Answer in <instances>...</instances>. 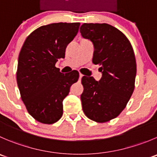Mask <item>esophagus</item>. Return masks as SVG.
<instances>
[{"instance_id":"34e87169","label":"esophagus","mask_w":157,"mask_h":157,"mask_svg":"<svg viewBox=\"0 0 157 157\" xmlns=\"http://www.w3.org/2000/svg\"><path fill=\"white\" fill-rule=\"evenodd\" d=\"M83 74H80V79H81L82 78V77H83Z\"/></svg>"}]
</instances>
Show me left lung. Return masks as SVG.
Listing matches in <instances>:
<instances>
[{
    "mask_svg": "<svg viewBox=\"0 0 157 157\" xmlns=\"http://www.w3.org/2000/svg\"><path fill=\"white\" fill-rule=\"evenodd\" d=\"M83 38L94 44L93 63L99 64L102 77H82L80 96L85 115L97 123H105L120 115L135 88L136 63L133 49L127 36L107 24H83Z\"/></svg>",
    "mask_w": 157,
    "mask_h": 157,
    "instance_id": "8db88e82",
    "label": "left lung"
}]
</instances>
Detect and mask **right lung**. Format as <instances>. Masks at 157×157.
<instances>
[{"mask_svg": "<svg viewBox=\"0 0 157 157\" xmlns=\"http://www.w3.org/2000/svg\"><path fill=\"white\" fill-rule=\"evenodd\" d=\"M80 23H54L33 30L21 48L17 83L27 112L36 121L53 124L63 115V100L79 72L62 74L55 67L78 32Z\"/></svg>", "mask_w": 157, "mask_h": 157, "instance_id": "1", "label": "right lung"}]
</instances>
